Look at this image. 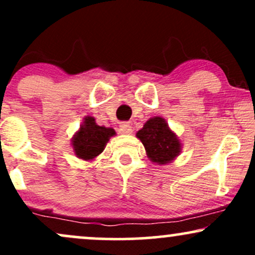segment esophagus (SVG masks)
I'll return each instance as SVG.
<instances>
[{
    "label": "esophagus",
    "instance_id": "34e87169",
    "mask_svg": "<svg viewBox=\"0 0 255 255\" xmlns=\"http://www.w3.org/2000/svg\"><path fill=\"white\" fill-rule=\"evenodd\" d=\"M120 130L122 131L124 134H131V126L128 124V122H122L121 125H120Z\"/></svg>",
    "mask_w": 255,
    "mask_h": 255
}]
</instances>
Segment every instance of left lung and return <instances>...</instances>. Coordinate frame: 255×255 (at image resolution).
I'll use <instances>...</instances> for the list:
<instances>
[{"label": "left lung", "mask_w": 255, "mask_h": 255, "mask_svg": "<svg viewBox=\"0 0 255 255\" xmlns=\"http://www.w3.org/2000/svg\"><path fill=\"white\" fill-rule=\"evenodd\" d=\"M136 137L144 145L147 157L157 164L170 163L181 152L177 135L159 116L146 121L144 127L136 133Z\"/></svg>", "instance_id": "1"}]
</instances>
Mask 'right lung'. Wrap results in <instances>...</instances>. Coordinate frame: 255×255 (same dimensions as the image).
I'll return each instance as SVG.
<instances>
[{
  "label": "right lung",
  "mask_w": 255,
  "mask_h": 255,
  "mask_svg": "<svg viewBox=\"0 0 255 255\" xmlns=\"http://www.w3.org/2000/svg\"><path fill=\"white\" fill-rule=\"evenodd\" d=\"M115 134L113 128L98 126L95 119L86 116L83 125L80 126V129L73 136V150L80 159L92 160L103 152L107 142Z\"/></svg>",
  "instance_id": "obj_1"
}]
</instances>
